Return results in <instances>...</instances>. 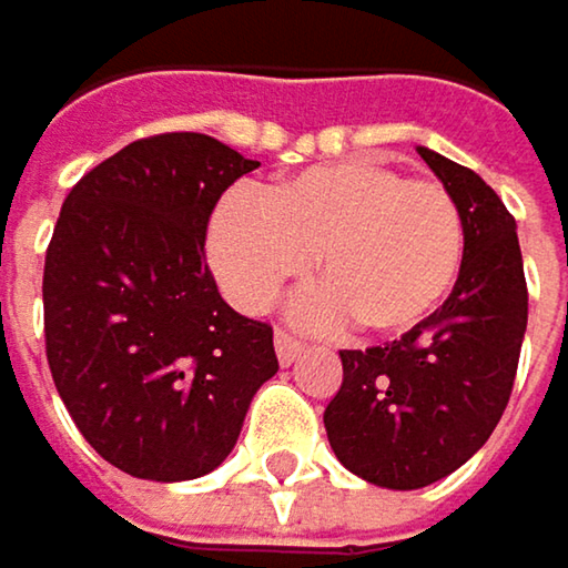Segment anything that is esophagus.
<instances>
[{"instance_id": "34e87169", "label": "esophagus", "mask_w": 568, "mask_h": 568, "mask_svg": "<svg viewBox=\"0 0 568 568\" xmlns=\"http://www.w3.org/2000/svg\"><path fill=\"white\" fill-rule=\"evenodd\" d=\"M274 351H277V361L287 367V364H294V361H297V354L304 351V344H301L294 334H287V331H277V334H274Z\"/></svg>"}]
</instances>
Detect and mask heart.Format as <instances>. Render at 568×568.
Instances as JSON below:
<instances>
[{
    "label": "heart",
    "mask_w": 568,
    "mask_h": 568,
    "mask_svg": "<svg viewBox=\"0 0 568 568\" xmlns=\"http://www.w3.org/2000/svg\"><path fill=\"white\" fill-rule=\"evenodd\" d=\"M321 284L297 317L371 334H404L453 291L463 264V217L449 191L390 164L341 158L304 168L261 194H227L207 224V257L241 311L271 307L297 277Z\"/></svg>",
    "instance_id": "heart-1"
}]
</instances>
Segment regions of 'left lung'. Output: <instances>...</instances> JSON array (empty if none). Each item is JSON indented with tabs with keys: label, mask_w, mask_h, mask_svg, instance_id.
Returning <instances> with one entry per match:
<instances>
[{
	"label": "left lung",
	"mask_w": 568,
	"mask_h": 568,
	"mask_svg": "<svg viewBox=\"0 0 568 568\" xmlns=\"http://www.w3.org/2000/svg\"><path fill=\"white\" fill-rule=\"evenodd\" d=\"M463 217L453 294L387 347L341 351L344 384L324 410L337 459L387 489L459 469L496 429L519 367L529 294L516 221L469 168L417 148Z\"/></svg>",
	"instance_id": "1"
}]
</instances>
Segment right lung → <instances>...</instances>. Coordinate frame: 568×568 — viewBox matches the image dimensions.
Returning <instances> with one entry per match:
<instances>
[{
	"label": "right lung",
	"instance_id": "right-lung-1",
	"mask_svg": "<svg viewBox=\"0 0 568 568\" xmlns=\"http://www.w3.org/2000/svg\"><path fill=\"white\" fill-rule=\"evenodd\" d=\"M254 168L171 132L125 144L62 204L42 277L49 371L82 436L129 476L221 466L277 374L274 331L231 311L204 264L217 197Z\"/></svg>",
	"mask_w": 568,
	"mask_h": 568
}]
</instances>
